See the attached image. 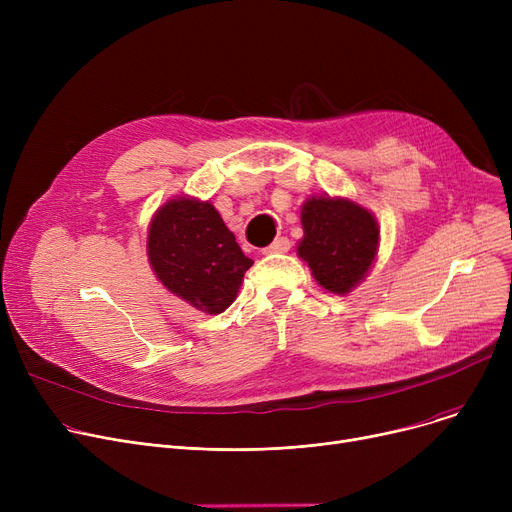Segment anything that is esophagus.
Instances as JSON below:
<instances>
[{
  "label": "esophagus",
  "instance_id": "1",
  "mask_svg": "<svg viewBox=\"0 0 512 512\" xmlns=\"http://www.w3.org/2000/svg\"><path fill=\"white\" fill-rule=\"evenodd\" d=\"M290 249V240L286 236L276 238L270 247H265L261 253L263 255H272V253H286Z\"/></svg>",
  "mask_w": 512,
  "mask_h": 512
}]
</instances>
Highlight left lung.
Segmentation results:
<instances>
[{
  "label": "left lung",
  "instance_id": "1",
  "mask_svg": "<svg viewBox=\"0 0 512 512\" xmlns=\"http://www.w3.org/2000/svg\"><path fill=\"white\" fill-rule=\"evenodd\" d=\"M305 236L297 253L330 292H351L378 255L380 228L373 213L340 197H311L301 209Z\"/></svg>",
  "mask_w": 512,
  "mask_h": 512
}]
</instances>
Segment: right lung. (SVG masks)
<instances>
[{
  "label": "right lung",
  "mask_w": 512,
  "mask_h": 512,
  "mask_svg": "<svg viewBox=\"0 0 512 512\" xmlns=\"http://www.w3.org/2000/svg\"><path fill=\"white\" fill-rule=\"evenodd\" d=\"M147 255L157 280L199 311H226L253 265L209 201L176 197L149 224Z\"/></svg>",
  "instance_id": "obj_1"
}]
</instances>
